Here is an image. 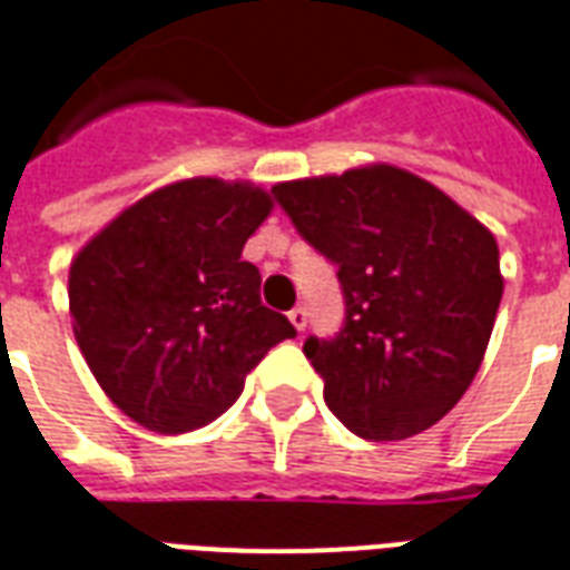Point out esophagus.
Instances as JSON below:
<instances>
[{"instance_id":"1","label":"esophagus","mask_w":570,"mask_h":570,"mask_svg":"<svg viewBox=\"0 0 570 570\" xmlns=\"http://www.w3.org/2000/svg\"><path fill=\"white\" fill-rule=\"evenodd\" d=\"M286 317H289V323H293L298 332H305V326H307V311H305V307L296 305L293 311H289V314H286Z\"/></svg>"}]
</instances>
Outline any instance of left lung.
<instances>
[{"mask_svg":"<svg viewBox=\"0 0 570 570\" xmlns=\"http://www.w3.org/2000/svg\"><path fill=\"white\" fill-rule=\"evenodd\" d=\"M296 232L338 265L344 323L305 341L328 411L353 435L402 441L465 395L504 281L487 226L392 166L272 187Z\"/></svg>","mask_w":570,"mask_h":570,"instance_id":"obj_1","label":"left lung"}]
</instances>
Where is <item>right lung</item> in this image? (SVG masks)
Returning <instances> with one entry per match:
<instances>
[{
  "instance_id": "add662e5",
  "label": "right lung",
  "mask_w": 570,
  "mask_h": 570,
  "mask_svg": "<svg viewBox=\"0 0 570 570\" xmlns=\"http://www.w3.org/2000/svg\"><path fill=\"white\" fill-rule=\"evenodd\" d=\"M272 210L250 184L193 178L135 202L69 272L75 338L126 416L178 435L229 411L293 323L263 305L242 250Z\"/></svg>"
}]
</instances>
